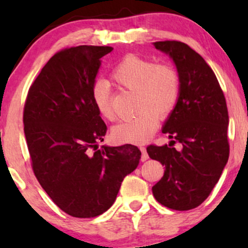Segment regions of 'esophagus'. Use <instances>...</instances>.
<instances>
[{
    "mask_svg": "<svg viewBox=\"0 0 248 248\" xmlns=\"http://www.w3.org/2000/svg\"><path fill=\"white\" fill-rule=\"evenodd\" d=\"M140 150H141V153H142V156H141V161H142V162L147 161L148 158H149V156H148V154H147V150H146V148H144V147H140Z\"/></svg>",
    "mask_w": 248,
    "mask_h": 248,
    "instance_id": "34e87169",
    "label": "esophagus"
}]
</instances>
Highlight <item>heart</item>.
<instances>
[{"instance_id": "obj_1", "label": "heart", "mask_w": 248, "mask_h": 248, "mask_svg": "<svg viewBox=\"0 0 248 248\" xmlns=\"http://www.w3.org/2000/svg\"><path fill=\"white\" fill-rule=\"evenodd\" d=\"M119 86L135 91L133 118L113 127L112 139L119 143H142L155 133L160 119L171 115L181 96L182 81L178 71L170 64H156L136 56L122 58L110 72ZM92 101L98 113L106 120H114L109 85L96 81L92 87Z\"/></svg>"}]
</instances>
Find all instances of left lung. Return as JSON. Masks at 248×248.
Segmentation results:
<instances>
[{
    "label": "left lung",
    "instance_id": "obj_1",
    "mask_svg": "<svg viewBox=\"0 0 248 248\" xmlns=\"http://www.w3.org/2000/svg\"><path fill=\"white\" fill-rule=\"evenodd\" d=\"M169 53L181 76V96L162 133L168 146L150 144V158L164 166L163 177L153 186V195L162 205L186 211L201 205L220 178L230 155L227 138L229 112L217 77L204 58L186 43H154ZM176 141L182 151L173 148Z\"/></svg>",
    "mask_w": 248,
    "mask_h": 248
}]
</instances>
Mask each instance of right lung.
Segmentation results:
<instances>
[{
  "mask_svg": "<svg viewBox=\"0 0 248 248\" xmlns=\"http://www.w3.org/2000/svg\"><path fill=\"white\" fill-rule=\"evenodd\" d=\"M112 50L80 45L58 51L25 99L24 134L33 173L53 203L76 218L107 211L141 158L133 144L98 147L107 127L91 92L100 58Z\"/></svg>",
  "mask_w": 248,
  "mask_h": 248,
  "instance_id": "add662e5",
  "label": "right lung"
}]
</instances>
